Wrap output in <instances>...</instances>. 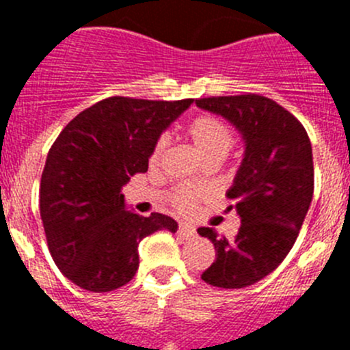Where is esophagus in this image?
<instances>
[{"instance_id":"esophagus-1","label":"esophagus","mask_w":350,"mask_h":350,"mask_svg":"<svg viewBox=\"0 0 350 350\" xmlns=\"http://www.w3.org/2000/svg\"><path fill=\"white\" fill-rule=\"evenodd\" d=\"M178 233H180L182 237H185V238L196 237V230H194L193 226H189V224H180V226H178Z\"/></svg>"}]
</instances>
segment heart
Masks as SVG:
<instances>
[{
  "label": "heart",
  "instance_id": "heart-1",
  "mask_svg": "<svg viewBox=\"0 0 350 350\" xmlns=\"http://www.w3.org/2000/svg\"><path fill=\"white\" fill-rule=\"evenodd\" d=\"M185 135L191 144L198 150V154L210 163V161H221L226 154L230 152L234 144V131L224 119L212 113H203L191 120ZM165 150V140L161 138L154 145L152 154H150V163H156ZM203 194V189L194 187V185H178L170 194V203L180 212L189 210L196 203V200Z\"/></svg>",
  "mask_w": 350,
  "mask_h": 350
}]
</instances>
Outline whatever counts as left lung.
Instances as JSON below:
<instances>
[{"mask_svg":"<svg viewBox=\"0 0 350 350\" xmlns=\"http://www.w3.org/2000/svg\"><path fill=\"white\" fill-rule=\"evenodd\" d=\"M196 105L233 122L245 140L242 166L228 191L242 219L237 237L198 230L215 247V261L202 279L242 289L279 267L298 238L314 194L310 138L293 113L267 96H210Z\"/></svg>","mask_w":350,"mask_h":350,"instance_id":"obj_1","label":"left lung"}]
</instances>
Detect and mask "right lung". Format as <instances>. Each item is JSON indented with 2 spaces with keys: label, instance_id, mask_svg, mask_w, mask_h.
Segmentation results:
<instances>
[{
  "label": "right lung",
  "instance_id": "1",
  "mask_svg": "<svg viewBox=\"0 0 350 350\" xmlns=\"http://www.w3.org/2000/svg\"><path fill=\"white\" fill-rule=\"evenodd\" d=\"M191 103L112 96L55 138L40 182V215L52 259L73 284L92 293L119 289L137 273L142 238L177 231L168 215L128 212L120 189L147 172L163 129Z\"/></svg>",
  "mask_w": 350,
  "mask_h": 350
}]
</instances>
